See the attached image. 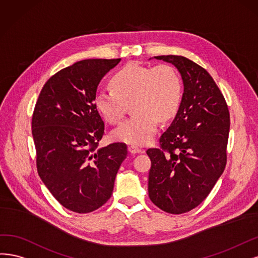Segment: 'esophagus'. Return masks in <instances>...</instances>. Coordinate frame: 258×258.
I'll use <instances>...</instances> for the list:
<instances>
[{
	"mask_svg": "<svg viewBox=\"0 0 258 258\" xmlns=\"http://www.w3.org/2000/svg\"><path fill=\"white\" fill-rule=\"evenodd\" d=\"M128 152L132 153V154H135V153H143L144 150L143 149L138 148L137 146H128Z\"/></svg>",
	"mask_w": 258,
	"mask_h": 258,
	"instance_id": "obj_1",
	"label": "esophagus"
}]
</instances>
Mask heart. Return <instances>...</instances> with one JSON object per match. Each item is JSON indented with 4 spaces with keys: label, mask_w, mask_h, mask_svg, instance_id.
<instances>
[{
    "label": "heart",
    "mask_w": 258,
    "mask_h": 258,
    "mask_svg": "<svg viewBox=\"0 0 258 258\" xmlns=\"http://www.w3.org/2000/svg\"><path fill=\"white\" fill-rule=\"evenodd\" d=\"M112 89L98 90L94 104L109 123L121 121L125 103L135 112L114 128V140L131 145H147L153 139L159 121L167 122L177 113L182 97L181 79L167 64L144 66L132 63L114 75Z\"/></svg>",
    "instance_id": "obj_1"
}]
</instances>
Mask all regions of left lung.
Listing matches in <instances>:
<instances>
[{
  "instance_id": "left-lung-1",
  "label": "left lung",
  "mask_w": 258,
  "mask_h": 258,
  "mask_svg": "<svg viewBox=\"0 0 258 258\" xmlns=\"http://www.w3.org/2000/svg\"><path fill=\"white\" fill-rule=\"evenodd\" d=\"M181 74L184 92L179 110L160 147L148 149L151 160L148 192L161 210L181 214L201 205L225 169L229 111L213 78L182 55H159Z\"/></svg>"
}]
</instances>
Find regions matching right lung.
I'll use <instances>...</instances> for the list:
<instances>
[{
    "label": "right lung",
    "mask_w": 258,
    "mask_h": 258,
    "mask_svg": "<svg viewBox=\"0 0 258 258\" xmlns=\"http://www.w3.org/2000/svg\"><path fill=\"white\" fill-rule=\"evenodd\" d=\"M121 59H87L54 74L41 89L32 115L36 167L66 209L92 212L111 197L127 147L98 148L105 124L94 97L98 84Z\"/></svg>",
    "instance_id": "obj_1"
}]
</instances>
